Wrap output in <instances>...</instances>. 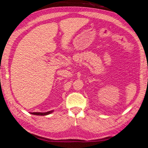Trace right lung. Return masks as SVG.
<instances>
[{"mask_svg": "<svg viewBox=\"0 0 148 148\" xmlns=\"http://www.w3.org/2000/svg\"><path fill=\"white\" fill-rule=\"evenodd\" d=\"M53 111H50L49 112H30L32 114H34V115H37V116H46L48 115V114H50L51 113L53 112Z\"/></svg>", "mask_w": 148, "mask_h": 148, "instance_id": "obj_1", "label": "right lung"}]
</instances>
